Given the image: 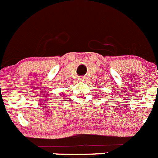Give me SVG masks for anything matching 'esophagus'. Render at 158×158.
<instances>
[{
    "label": "esophagus",
    "mask_w": 158,
    "mask_h": 158,
    "mask_svg": "<svg viewBox=\"0 0 158 158\" xmlns=\"http://www.w3.org/2000/svg\"><path fill=\"white\" fill-rule=\"evenodd\" d=\"M85 79H86L85 77H79V81H82V82H83V81H84V80H85Z\"/></svg>",
    "instance_id": "obj_1"
}]
</instances>
